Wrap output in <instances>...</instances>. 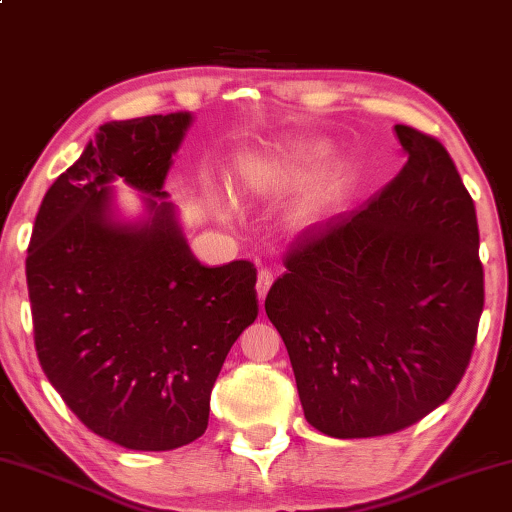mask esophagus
Here are the masks:
<instances>
[{
    "instance_id": "34e87169",
    "label": "esophagus",
    "mask_w": 512,
    "mask_h": 512,
    "mask_svg": "<svg viewBox=\"0 0 512 512\" xmlns=\"http://www.w3.org/2000/svg\"><path fill=\"white\" fill-rule=\"evenodd\" d=\"M272 281H274V274L270 272V270H261L258 272V281H256V292H258V299H265V295H267V290H270V286H272Z\"/></svg>"
}]
</instances>
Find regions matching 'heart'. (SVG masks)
<instances>
[{"label": "heart", "mask_w": 512, "mask_h": 512, "mask_svg": "<svg viewBox=\"0 0 512 512\" xmlns=\"http://www.w3.org/2000/svg\"><path fill=\"white\" fill-rule=\"evenodd\" d=\"M324 154L326 147L320 145V142H299V145L281 149L279 154L251 158L247 165V177L254 186L279 188L283 183L306 177L308 170H311ZM338 186V179H331L322 183V186H317V190H313V195L306 201V213L320 215L335 199V195H338Z\"/></svg>", "instance_id": "1"}]
</instances>
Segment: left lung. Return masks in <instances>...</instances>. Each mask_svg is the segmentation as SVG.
Instances as JSON below:
<instances>
[{
  "label": "left lung",
  "mask_w": 512,
  "mask_h": 512,
  "mask_svg": "<svg viewBox=\"0 0 512 512\" xmlns=\"http://www.w3.org/2000/svg\"><path fill=\"white\" fill-rule=\"evenodd\" d=\"M395 131L401 172L363 211L301 231L265 299L306 420L331 438L397 433L445 404L483 313L474 201L440 140Z\"/></svg>",
  "instance_id": "1"
}]
</instances>
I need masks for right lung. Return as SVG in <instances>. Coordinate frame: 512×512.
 Returning a JSON list of instances; mask_svg holds the SVG:
<instances>
[{
    "label": "right lung",
    "instance_id": "obj_1",
    "mask_svg": "<svg viewBox=\"0 0 512 512\" xmlns=\"http://www.w3.org/2000/svg\"><path fill=\"white\" fill-rule=\"evenodd\" d=\"M190 122L170 113L102 124L47 190L29 242L43 372L92 433L136 451L204 435L224 358L258 315L254 263L201 265L165 201ZM115 178L150 195L145 223L112 220Z\"/></svg>",
    "mask_w": 512,
    "mask_h": 512
}]
</instances>
